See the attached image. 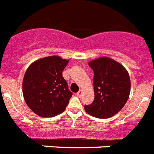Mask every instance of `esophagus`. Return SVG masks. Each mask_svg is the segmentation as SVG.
Here are the masks:
<instances>
[{"label": "esophagus", "instance_id": "34e87169", "mask_svg": "<svg viewBox=\"0 0 154 154\" xmlns=\"http://www.w3.org/2000/svg\"><path fill=\"white\" fill-rule=\"evenodd\" d=\"M82 90H79L77 93H76V96L80 98L82 96Z\"/></svg>", "mask_w": 154, "mask_h": 154}]
</instances>
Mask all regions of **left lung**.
Returning a JSON list of instances; mask_svg holds the SVG:
<instances>
[{"label":"left lung","instance_id":"1","mask_svg":"<svg viewBox=\"0 0 154 154\" xmlns=\"http://www.w3.org/2000/svg\"><path fill=\"white\" fill-rule=\"evenodd\" d=\"M94 72L95 98L85 106V112L99 119H107L119 112L127 102L130 78L126 69L116 61L101 57L89 62Z\"/></svg>","mask_w":154,"mask_h":154}]
</instances>
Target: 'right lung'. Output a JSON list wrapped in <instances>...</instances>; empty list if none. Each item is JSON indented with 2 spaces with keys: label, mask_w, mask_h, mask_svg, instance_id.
I'll list each match as a JSON object with an SVG mask.
<instances>
[{
  "label": "right lung",
  "mask_w": 154,
  "mask_h": 154,
  "mask_svg": "<svg viewBox=\"0 0 154 154\" xmlns=\"http://www.w3.org/2000/svg\"><path fill=\"white\" fill-rule=\"evenodd\" d=\"M68 63L69 60L54 55L29 65L23 79L22 92L28 106L35 114L53 117L65 111L72 96L62 76Z\"/></svg>",
  "instance_id": "obj_1"
}]
</instances>
